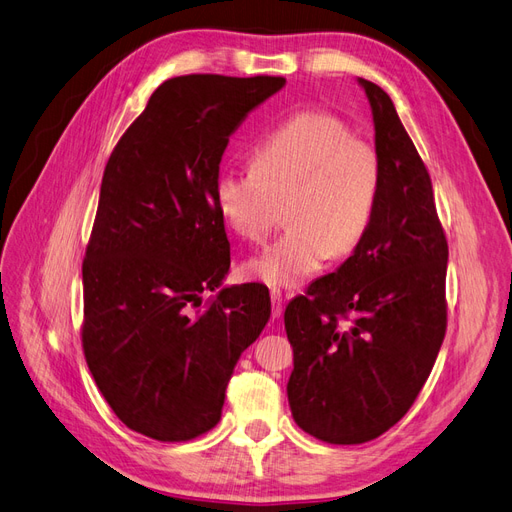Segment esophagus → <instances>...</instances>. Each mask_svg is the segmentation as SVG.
<instances>
[{
  "label": "esophagus",
  "instance_id": "34e87169",
  "mask_svg": "<svg viewBox=\"0 0 512 512\" xmlns=\"http://www.w3.org/2000/svg\"><path fill=\"white\" fill-rule=\"evenodd\" d=\"M270 300H272V317H280V312H283V293L278 289L270 291Z\"/></svg>",
  "mask_w": 512,
  "mask_h": 512
}]
</instances>
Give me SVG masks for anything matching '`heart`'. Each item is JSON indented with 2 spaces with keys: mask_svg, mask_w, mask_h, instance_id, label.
<instances>
[{
  "mask_svg": "<svg viewBox=\"0 0 512 512\" xmlns=\"http://www.w3.org/2000/svg\"><path fill=\"white\" fill-rule=\"evenodd\" d=\"M253 170L223 172L214 202L232 232L261 242L285 204L287 232L244 263L259 283L287 289L346 257L364 242L383 189L376 148L355 138L340 119L300 112L263 138L251 155Z\"/></svg>",
  "mask_w": 512,
  "mask_h": 512,
  "instance_id": "b5f03b06",
  "label": "heart"
}]
</instances>
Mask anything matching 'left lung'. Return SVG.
I'll return each mask as SVG.
<instances>
[{
  "mask_svg": "<svg viewBox=\"0 0 512 512\" xmlns=\"http://www.w3.org/2000/svg\"><path fill=\"white\" fill-rule=\"evenodd\" d=\"M366 91L383 189L357 251L285 310L293 346L291 415L332 444H359L398 423L430 376L447 329L449 246L432 180L391 97Z\"/></svg>",
  "mask_w": 512,
  "mask_h": 512,
  "instance_id": "1",
  "label": "left lung"
}]
</instances>
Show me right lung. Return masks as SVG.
<instances>
[{
    "instance_id": "add662e5",
    "label": "right lung",
    "mask_w": 512,
    "mask_h": 512,
    "mask_svg": "<svg viewBox=\"0 0 512 512\" xmlns=\"http://www.w3.org/2000/svg\"><path fill=\"white\" fill-rule=\"evenodd\" d=\"M285 82L170 78L108 159L82 263V349L138 434L180 442L217 425L238 359L270 319L268 287L223 285L232 259L214 183L229 136Z\"/></svg>"
}]
</instances>
